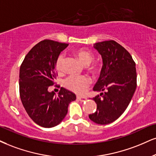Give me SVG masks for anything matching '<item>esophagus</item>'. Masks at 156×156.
Instances as JSON below:
<instances>
[{
	"mask_svg": "<svg viewBox=\"0 0 156 156\" xmlns=\"http://www.w3.org/2000/svg\"><path fill=\"white\" fill-rule=\"evenodd\" d=\"M76 99H77L78 101H80V102H84V101H85L86 100H87V98L80 97V96H76Z\"/></svg>",
	"mask_w": 156,
	"mask_h": 156,
	"instance_id": "esophagus-1",
	"label": "esophagus"
}]
</instances>
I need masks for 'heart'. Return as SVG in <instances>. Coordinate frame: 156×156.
I'll use <instances>...</instances> for the list:
<instances>
[{
  "label": "heart",
  "instance_id": "b5f03b06",
  "mask_svg": "<svg viewBox=\"0 0 156 156\" xmlns=\"http://www.w3.org/2000/svg\"><path fill=\"white\" fill-rule=\"evenodd\" d=\"M74 54L78 60L83 65H88L93 60L94 55L85 49H79L74 52ZM64 61V55L61 54L57 58L55 61V69L58 72H61L62 70V65ZM91 71L95 72L97 71L96 67H92ZM64 86L66 89L77 94H83L85 93L91 84V80L86 76H69L64 80Z\"/></svg>",
  "mask_w": 156,
  "mask_h": 156
}]
</instances>
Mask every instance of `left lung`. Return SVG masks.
<instances>
[{
	"mask_svg": "<svg viewBox=\"0 0 156 156\" xmlns=\"http://www.w3.org/2000/svg\"><path fill=\"white\" fill-rule=\"evenodd\" d=\"M103 59L101 75L93 90L101 92L93 98L97 111L89 115L93 122L108 124L114 122L128 107L137 87L135 63L130 53L114 40L95 43Z\"/></svg>",
	"mask_w": 156,
	"mask_h": 156,
	"instance_id": "1",
	"label": "left lung"
}]
</instances>
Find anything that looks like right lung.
I'll return each instance as SVG.
<instances>
[{"mask_svg": "<svg viewBox=\"0 0 156 156\" xmlns=\"http://www.w3.org/2000/svg\"><path fill=\"white\" fill-rule=\"evenodd\" d=\"M69 44L51 40L38 43L25 56L19 70V94L29 116L40 126L51 128L62 122L69 104L76 100L72 92L61 87L58 95L48 92L55 84L57 58Z\"/></svg>", "mask_w": 156, "mask_h": 156, "instance_id": "add662e5", "label": "right lung"}]
</instances>
